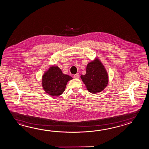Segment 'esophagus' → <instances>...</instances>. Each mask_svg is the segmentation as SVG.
<instances>
[{
	"mask_svg": "<svg viewBox=\"0 0 149 149\" xmlns=\"http://www.w3.org/2000/svg\"><path fill=\"white\" fill-rule=\"evenodd\" d=\"M74 77L75 79H79V73H77L75 75H74Z\"/></svg>",
	"mask_w": 149,
	"mask_h": 149,
	"instance_id": "34e87169",
	"label": "esophagus"
}]
</instances>
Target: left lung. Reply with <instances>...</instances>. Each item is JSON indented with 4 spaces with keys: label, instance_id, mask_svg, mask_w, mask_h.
I'll return each mask as SVG.
<instances>
[{
    "label": "left lung",
    "instance_id": "1",
    "mask_svg": "<svg viewBox=\"0 0 149 149\" xmlns=\"http://www.w3.org/2000/svg\"><path fill=\"white\" fill-rule=\"evenodd\" d=\"M86 72L81 78L89 92L95 94L106 88L108 83V75L99 59L96 58L87 65Z\"/></svg>",
    "mask_w": 149,
    "mask_h": 149
}]
</instances>
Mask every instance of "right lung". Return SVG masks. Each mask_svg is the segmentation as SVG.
Segmentation results:
<instances>
[{"label":"right lung","mask_w":149,"mask_h":149,"mask_svg":"<svg viewBox=\"0 0 149 149\" xmlns=\"http://www.w3.org/2000/svg\"><path fill=\"white\" fill-rule=\"evenodd\" d=\"M72 79L71 76L63 74L58 66H52L42 76L43 88L49 95L57 97L63 94L67 82Z\"/></svg>","instance_id":"add662e5"}]
</instances>
